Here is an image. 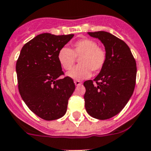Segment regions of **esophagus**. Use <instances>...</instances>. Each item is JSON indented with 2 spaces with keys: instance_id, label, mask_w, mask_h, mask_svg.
I'll return each mask as SVG.
<instances>
[{
  "instance_id": "esophagus-1",
  "label": "esophagus",
  "mask_w": 151,
  "mask_h": 151,
  "mask_svg": "<svg viewBox=\"0 0 151 151\" xmlns=\"http://www.w3.org/2000/svg\"><path fill=\"white\" fill-rule=\"evenodd\" d=\"M74 83H75V85H76V86H80L82 84L81 82L79 81V80H76Z\"/></svg>"
}]
</instances>
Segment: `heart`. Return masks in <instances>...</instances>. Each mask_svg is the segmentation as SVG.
I'll use <instances>...</instances> for the list:
<instances>
[{
    "instance_id": "heart-1",
    "label": "heart",
    "mask_w": 151,
    "mask_h": 151,
    "mask_svg": "<svg viewBox=\"0 0 151 151\" xmlns=\"http://www.w3.org/2000/svg\"><path fill=\"white\" fill-rule=\"evenodd\" d=\"M76 57L80 58L79 65L67 72V76L75 80H82L90 76V70L96 73L103 68L107 53L95 40L85 38L75 42L72 49L62 47L58 55L59 62L65 70L72 68Z\"/></svg>"
}]
</instances>
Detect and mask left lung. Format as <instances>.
Returning a JSON list of instances; mask_svg holds the SVG:
<instances>
[{
  "mask_svg": "<svg viewBox=\"0 0 151 151\" xmlns=\"http://www.w3.org/2000/svg\"><path fill=\"white\" fill-rule=\"evenodd\" d=\"M88 34L103 43L107 59L96 78L83 83L85 108L93 118L105 120L119 114L132 96L137 79V63L123 40L104 31Z\"/></svg>",
  "mask_w": 151,
  "mask_h": 151,
  "instance_id": "obj_1",
  "label": "left lung"
}]
</instances>
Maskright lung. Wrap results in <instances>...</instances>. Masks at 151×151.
Returning a JSON list of instances; mask_svg holds the SVG:
<instances>
[{"label":"right lung","instance_id":"1","mask_svg":"<svg viewBox=\"0 0 151 151\" xmlns=\"http://www.w3.org/2000/svg\"><path fill=\"white\" fill-rule=\"evenodd\" d=\"M73 37L38 35L22 47L16 62L22 98L34 114L47 121L65 115L76 88L72 79L60 78L64 72L58 58L59 50Z\"/></svg>","mask_w":151,"mask_h":151}]
</instances>
